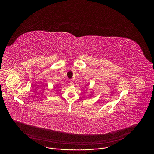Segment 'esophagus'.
I'll use <instances>...</instances> for the list:
<instances>
[{"instance_id": "34e87169", "label": "esophagus", "mask_w": 154, "mask_h": 154, "mask_svg": "<svg viewBox=\"0 0 154 154\" xmlns=\"http://www.w3.org/2000/svg\"><path fill=\"white\" fill-rule=\"evenodd\" d=\"M69 85H73V81H72V80H69Z\"/></svg>"}]
</instances>
